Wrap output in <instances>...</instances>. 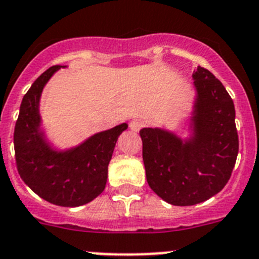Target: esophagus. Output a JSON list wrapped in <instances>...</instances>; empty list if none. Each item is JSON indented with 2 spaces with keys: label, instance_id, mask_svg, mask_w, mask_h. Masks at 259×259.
<instances>
[{
  "label": "esophagus",
  "instance_id": "34e87169",
  "mask_svg": "<svg viewBox=\"0 0 259 259\" xmlns=\"http://www.w3.org/2000/svg\"><path fill=\"white\" fill-rule=\"evenodd\" d=\"M142 127H144V122L140 119H134V120H131V123H130V128H131L132 131H135V132L140 131Z\"/></svg>",
  "mask_w": 259,
  "mask_h": 259
}]
</instances>
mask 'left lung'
<instances>
[{"label":"left lung","mask_w":259,"mask_h":259,"mask_svg":"<svg viewBox=\"0 0 259 259\" xmlns=\"http://www.w3.org/2000/svg\"><path fill=\"white\" fill-rule=\"evenodd\" d=\"M193 136L182 140L162 128H142V159L154 193L172 205H194L220 193L239 151L235 106L221 80L205 68L194 72Z\"/></svg>","instance_id":"obj_1"}]
</instances>
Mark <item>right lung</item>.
I'll return each mask as SVG.
<instances>
[{
    "label": "right lung",
    "mask_w": 259,
    "mask_h": 259,
    "mask_svg": "<svg viewBox=\"0 0 259 259\" xmlns=\"http://www.w3.org/2000/svg\"><path fill=\"white\" fill-rule=\"evenodd\" d=\"M60 65L42 73L23 97L14 131L16 168L21 180L49 203L79 207L90 203L105 189L108 165L119 135L127 123L99 132L77 148L56 151L39 130V97L47 80Z\"/></svg>",
    "instance_id": "obj_1"
}]
</instances>
